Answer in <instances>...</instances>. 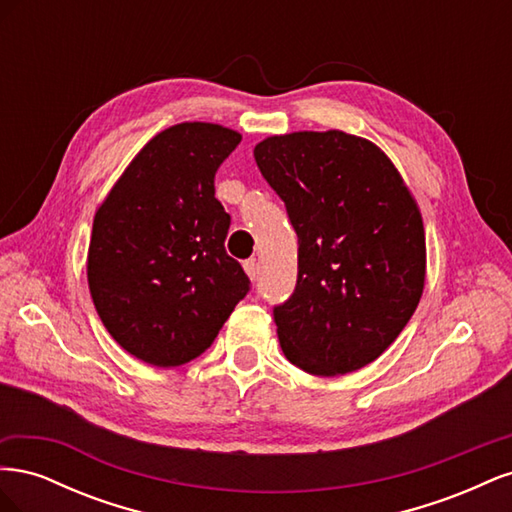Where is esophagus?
I'll return each instance as SVG.
<instances>
[{
  "label": "esophagus",
  "instance_id": "obj_1",
  "mask_svg": "<svg viewBox=\"0 0 512 512\" xmlns=\"http://www.w3.org/2000/svg\"><path fill=\"white\" fill-rule=\"evenodd\" d=\"M243 269H245V273H247V275H250V280L254 282L256 277H258V262H256V258L245 260V262H243Z\"/></svg>",
  "mask_w": 512,
  "mask_h": 512
}]
</instances>
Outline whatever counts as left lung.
<instances>
[{
  "label": "left lung",
  "mask_w": 512,
  "mask_h": 512,
  "mask_svg": "<svg viewBox=\"0 0 512 512\" xmlns=\"http://www.w3.org/2000/svg\"><path fill=\"white\" fill-rule=\"evenodd\" d=\"M254 158L299 237L297 288L273 309L286 359L314 376L376 361L425 288L423 218L399 170L342 130L269 136Z\"/></svg>",
  "instance_id": "1"
}]
</instances>
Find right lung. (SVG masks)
Listing matches in <instances>:
<instances>
[{
  "label": "right lung",
  "mask_w": 512,
  "mask_h": 512,
  "mask_svg": "<svg viewBox=\"0 0 512 512\" xmlns=\"http://www.w3.org/2000/svg\"><path fill=\"white\" fill-rule=\"evenodd\" d=\"M241 134L185 121L156 134L102 200L87 252L96 312L136 359L177 367L203 354L250 290L226 254L230 215L215 173Z\"/></svg>",
  "instance_id": "right-lung-1"
}]
</instances>
